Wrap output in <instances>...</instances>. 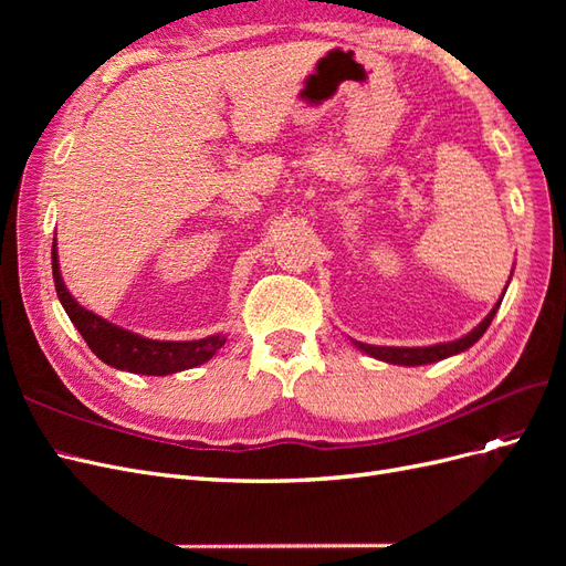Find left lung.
<instances>
[{"label": "left lung", "instance_id": "1", "mask_svg": "<svg viewBox=\"0 0 566 566\" xmlns=\"http://www.w3.org/2000/svg\"><path fill=\"white\" fill-rule=\"evenodd\" d=\"M501 302H503V297L495 302V306L489 312V316L482 323H479L474 331H470L465 337L453 339V342H439V345H432V347H375V345H364V342H354V345H356V349L366 352L368 356L380 358V361L394 364V366H424V364H434V361H441V358H449L453 354H460V352L470 349L474 342L486 333V328L491 325L495 312H499Z\"/></svg>", "mask_w": 566, "mask_h": 566}]
</instances>
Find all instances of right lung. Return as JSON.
Segmentation results:
<instances>
[{
  "instance_id": "add662e5",
  "label": "right lung",
  "mask_w": 566,
  "mask_h": 566,
  "mask_svg": "<svg viewBox=\"0 0 566 566\" xmlns=\"http://www.w3.org/2000/svg\"><path fill=\"white\" fill-rule=\"evenodd\" d=\"M51 269H54L56 295L63 304L65 314L71 316L73 325L101 361L117 370L139 373V375H172V373L210 361V358L224 347L227 342L224 335H210V337L191 339V342H169V339H148L132 331L119 328V325H113L106 318L96 316L94 312L84 310V306H80L75 297L67 293V287L61 279L56 243L51 245Z\"/></svg>"
}]
</instances>
